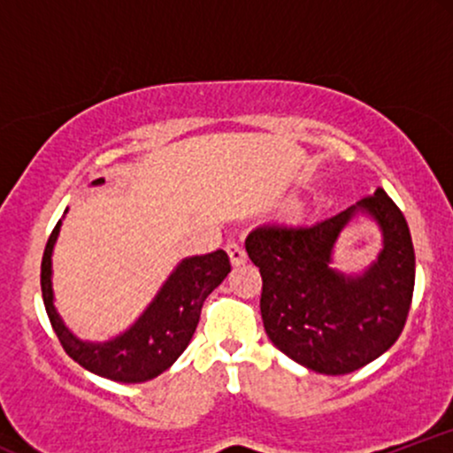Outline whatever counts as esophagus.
<instances>
[{
	"mask_svg": "<svg viewBox=\"0 0 453 453\" xmlns=\"http://www.w3.org/2000/svg\"><path fill=\"white\" fill-rule=\"evenodd\" d=\"M226 251L227 256H230L232 266H241V264L247 262V253H244V249L238 242H227Z\"/></svg>",
	"mask_w": 453,
	"mask_h": 453,
	"instance_id": "obj_1",
	"label": "esophagus"
}]
</instances>
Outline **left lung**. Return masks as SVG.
<instances>
[{
  "label": "left lung",
  "mask_w": 453,
  "mask_h": 453,
  "mask_svg": "<svg viewBox=\"0 0 453 453\" xmlns=\"http://www.w3.org/2000/svg\"><path fill=\"white\" fill-rule=\"evenodd\" d=\"M357 216L382 232L378 257L360 273L331 266L340 234ZM262 274L268 339L300 366L347 375L383 356L407 321L415 253L404 215L381 187L313 226L264 223L244 241Z\"/></svg>",
  "instance_id": "8db88e82"
}]
</instances>
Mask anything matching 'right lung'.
Masks as SVG:
<instances>
[{"mask_svg":"<svg viewBox=\"0 0 453 453\" xmlns=\"http://www.w3.org/2000/svg\"><path fill=\"white\" fill-rule=\"evenodd\" d=\"M91 185H104V179L93 180ZM64 217L57 221L44 249L42 298L67 356L93 375L119 383H142L168 371L189 345L204 300L230 273L227 253L219 249L206 256L180 259L132 326L106 341H85L65 326L55 306L53 251Z\"/></svg>","mask_w":453,"mask_h":453,"instance_id":"1","label":"right lung"}]
</instances>
